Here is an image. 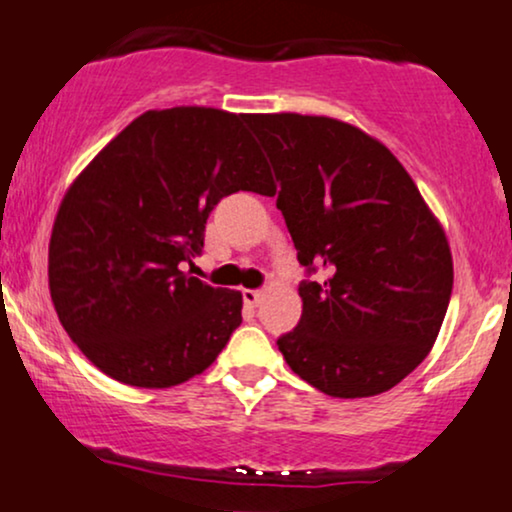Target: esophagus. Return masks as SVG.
<instances>
[{
	"instance_id": "esophagus-1",
	"label": "esophagus",
	"mask_w": 512,
	"mask_h": 512,
	"mask_svg": "<svg viewBox=\"0 0 512 512\" xmlns=\"http://www.w3.org/2000/svg\"><path fill=\"white\" fill-rule=\"evenodd\" d=\"M243 301L248 303V305H252V308H255V305H260V301H262V291L243 289Z\"/></svg>"
}]
</instances>
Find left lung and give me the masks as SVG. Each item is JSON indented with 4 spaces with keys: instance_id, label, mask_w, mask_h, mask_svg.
<instances>
[{
    "instance_id": "obj_1",
    "label": "left lung",
    "mask_w": 512,
    "mask_h": 512,
    "mask_svg": "<svg viewBox=\"0 0 512 512\" xmlns=\"http://www.w3.org/2000/svg\"><path fill=\"white\" fill-rule=\"evenodd\" d=\"M272 161L303 281V315L276 339L296 375L330 397L402 383L436 342L452 293L448 238L378 139L320 115H248Z\"/></svg>"
}]
</instances>
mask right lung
Masks as SVG:
<instances>
[{
  "label": "right lung",
  "instance_id": "add662e5",
  "mask_svg": "<svg viewBox=\"0 0 512 512\" xmlns=\"http://www.w3.org/2000/svg\"><path fill=\"white\" fill-rule=\"evenodd\" d=\"M248 115L146 110L93 158L52 226L57 317L84 356L134 387L207 370L243 322L240 291L182 272L204 248L211 209L238 190L274 192Z\"/></svg>",
  "mask_w": 512,
  "mask_h": 512
}]
</instances>
